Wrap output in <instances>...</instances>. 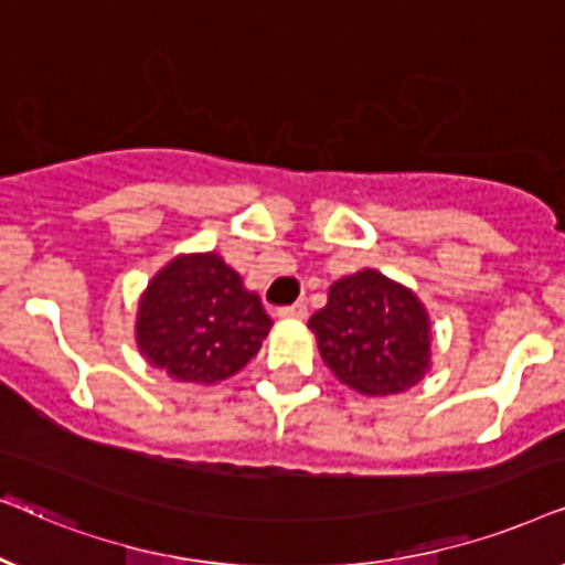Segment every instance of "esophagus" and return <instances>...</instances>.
Segmentation results:
<instances>
[{"label":"esophagus","instance_id":"1","mask_svg":"<svg viewBox=\"0 0 565 565\" xmlns=\"http://www.w3.org/2000/svg\"><path fill=\"white\" fill-rule=\"evenodd\" d=\"M278 318L305 320L307 318V305L305 302H295V305H289V307H281V310H278Z\"/></svg>","mask_w":565,"mask_h":565}]
</instances>
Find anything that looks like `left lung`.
Segmentation results:
<instances>
[{
  "instance_id": "8db88e82",
  "label": "left lung",
  "mask_w": 565,
  "mask_h": 565,
  "mask_svg": "<svg viewBox=\"0 0 565 565\" xmlns=\"http://www.w3.org/2000/svg\"><path fill=\"white\" fill-rule=\"evenodd\" d=\"M307 326L335 377L364 395L403 393L431 361L424 305L411 289L370 268L335 281L328 305Z\"/></svg>"
}]
</instances>
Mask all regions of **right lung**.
Instances as JSON below:
<instances>
[{"label": "right lung", "instance_id": "add662e5", "mask_svg": "<svg viewBox=\"0 0 565 565\" xmlns=\"http://www.w3.org/2000/svg\"><path fill=\"white\" fill-rule=\"evenodd\" d=\"M258 295L216 253L180 255L152 278L139 302L137 343L149 364L178 382L227 380L268 335Z\"/></svg>", "mask_w": 565, "mask_h": 565}]
</instances>
